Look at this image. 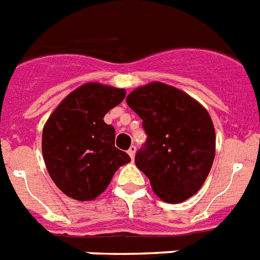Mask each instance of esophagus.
Masks as SVG:
<instances>
[{"label": "esophagus", "instance_id": "1", "mask_svg": "<svg viewBox=\"0 0 260 260\" xmlns=\"http://www.w3.org/2000/svg\"><path fill=\"white\" fill-rule=\"evenodd\" d=\"M135 151H137V147H135V146H132V147L127 150V154L130 155V158H132V159H134Z\"/></svg>", "mask_w": 260, "mask_h": 260}]
</instances>
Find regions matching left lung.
Listing matches in <instances>:
<instances>
[{
  "mask_svg": "<svg viewBox=\"0 0 260 260\" xmlns=\"http://www.w3.org/2000/svg\"><path fill=\"white\" fill-rule=\"evenodd\" d=\"M126 102L147 134L135 165L167 203L191 198L205 183L215 156V130L202 105L177 87L151 82Z\"/></svg>",
  "mask_w": 260,
  "mask_h": 260,
  "instance_id": "1",
  "label": "left lung"
}]
</instances>
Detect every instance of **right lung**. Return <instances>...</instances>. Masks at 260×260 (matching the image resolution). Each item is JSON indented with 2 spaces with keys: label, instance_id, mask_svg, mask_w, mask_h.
I'll return each mask as SVG.
<instances>
[{
  "label": "right lung",
  "instance_id": "right-lung-1",
  "mask_svg": "<svg viewBox=\"0 0 260 260\" xmlns=\"http://www.w3.org/2000/svg\"><path fill=\"white\" fill-rule=\"evenodd\" d=\"M125 95L123 89L85 83L69 94L45 123V165L57 187L70 198L95 199L115 171L132 160L115 147L114 127L104 122L107 111Z\"/></svg>",
  "mask_w": 260,
  "mask_h": 260
}]
</instances>
